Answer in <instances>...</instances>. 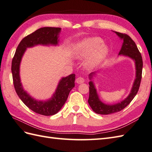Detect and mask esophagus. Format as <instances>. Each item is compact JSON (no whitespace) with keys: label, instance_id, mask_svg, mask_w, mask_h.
I'll return each mask as SVG.
<instances>
[{"label":"esophagus","instance_id":"obj_1","mask_svg":"<svg viewBox=\"0 0 152 152\" xmlns=\"http://www.w3.org/2000/svg\"><path fill=\"white\" fill-rule=\"evenodd\" d=\"M85 82V80H84V78L83 77H77L76 78V82L77 83H78V84H80V83H83Z\"/></svg>","mask_w":152,"mask_h":152}]
</instances>
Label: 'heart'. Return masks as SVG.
<instances>
[{
	"mask_svg": "<svg viewBox=\"0 0 152 152\" xmlns=\"http://www.w3.org/2000/svg\"><path fill=\"white\" fill-rule=\"evenodd\" d=\"M102 43L103 41L100 37L85 39L77 45L76 57L82 59L91 54L86 61V65L95 67L104 61L109 52L107 46Z\"/></svg>",
	"mask_w": 152,
	"mask_h": 152,
	"instance_id": "heart-1",
	"label": "heart"
}]
</instances>
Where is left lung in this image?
<instances>
[{"instance_id": "obj_1", "label": "left lung", "mask_w": 152, "mask_h": 152, "mask_svg": "<svg viewBox=\"0 0 152 152\" xmlns=\"http://www.w3.org/2000/svg\"><path fill=\"white\" fill-rule=\"evenodd\" d=\"M115 33L123 39V45L121 51L119 52L120 55H124L129 56V58L134 59L135 62L136 66V78L134 82L133 86L131 93L129 96L127 97L124 100L121 102V103H118L115 105H106L102 103L99 100L96 93V89L92 82H90L89 84V97L88 100L91 107L93 110L97 114L100 115H109L115 113L116 112H119L124 109L126 107L130 104V102L136 96L138 92L140 84L142 78V58L140 52H139L138 48L135 42L128 35L123 33H120L118 31H115ZM93 76V74L90 75V78Z\"/></svg>"}]
</instances>
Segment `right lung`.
Returning a JSON list of instances; mask_svg holds the SVG:
<instances>
[{"mask_svg": "<svg viewBox=\"0 0 152 152\" xmlns=\"http://www.w3.org/2000/svg\"><path fill=\"white\" fill-rule=\"evenodd\" d=\"M61 28L44 27L24 37L17 47L12 62V72L14 88L20 99L26 106L37 114L45 116L54 115L61 109L67 100L70 91L75 87V74L63 77L56 93L50 100L37 101L33 99L23 89L19 77V65L26 48L37 45H57L58 34Z\"/></svg>", "mask_w": 152, "mask_h": 152, "instance_id": "add662e5", "label": "right lung"}]
</instances>
